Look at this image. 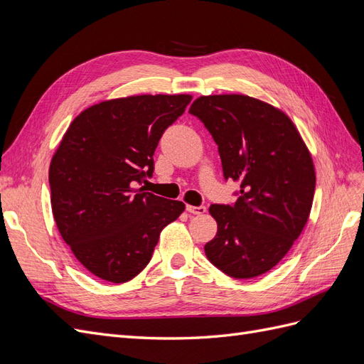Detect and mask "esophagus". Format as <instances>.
Segmentation results:
<instances>
[{
    "label": "esophagus",
    "mask_w": 364,
    "mask_h": 364,
    "mask_svg": "<svg viewBox=\"0 0 364 364\" xmlns=\"http://www.w3.org/2000/svg\"><path fill=\"white\" fill-rule=\"evenodd\" d=\"M186 211L191 213V214H196V215H200V214L206 213V206H203V205H199V206L186 205Z\"/></svg>",
    "instance_id": "esophagus-1"
}]
</instances>
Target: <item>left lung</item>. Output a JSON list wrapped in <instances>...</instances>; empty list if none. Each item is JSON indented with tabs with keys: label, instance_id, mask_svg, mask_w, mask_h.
<instances>
[{
	"label": "left lung",
	"instance_id": "1",
	"mask_svg": "<svg viewBox=\"0 0 364 364\" xmlns=\"http://www.w3.org/2000/svg\"><path fill=\"white\" fill-rule=\"evenodd\" d=\"M190 114L218 146L225 179L240 182L232 205H211L217 235L206 258L230 278L269 272L301 235L316 190L313 159L279 109L238 94L199 97Z\"/></svg>",
	"mask_w": 364,
	"mask_h": 364
}]
</instances>
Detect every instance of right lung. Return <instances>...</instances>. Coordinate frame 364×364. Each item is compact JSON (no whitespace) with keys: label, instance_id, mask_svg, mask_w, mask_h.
<instances>
[{"label":"right lung","instance_id":"add662e5","mask_svg":"<svg viewBox=\"0 0 364 364\" xmlns=\"http://www.w3.org/2000/svg\"><path fill=\"white\" fill-rule=\"evenodd\" d=\"M191 95H135L87 107L50 164L53 215L75 258L95 277L127 282L144 269L159 234L185 209L135 188L155 170L162 134Z\"/></svg>","mask_w":364,"mask_h":364}]
</instances>
